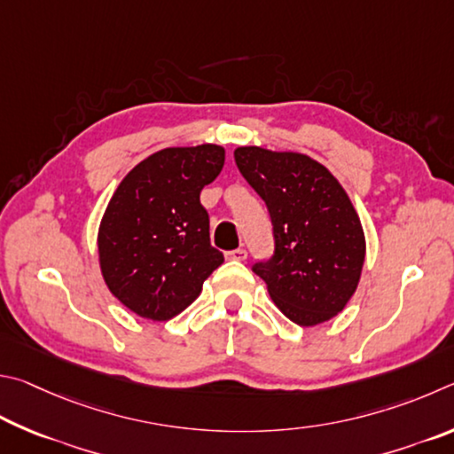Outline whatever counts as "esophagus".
Instances as JSON below:
<instances>
[{
    "label": "esophagus",
    "instance_id": "34e87169",
    "mask_svg": "<svg viewBox=\"0 0 454 454\" xmlns=\"http://www.w3.org/2000/svg\"><path fill=\"white\" fill-rule=\"evenodd\" d=\"M225 259H229V261H245V259H247V251H245V249L227 251L225 253Z\"/></svg>",
    "mask_w": 454,
    "mask_h": 454
}]
</instances>
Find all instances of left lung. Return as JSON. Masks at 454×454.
<instances>
[{"label":"left lung","instance_id":"obj_1","mask_svg":"<svg viewBox=\"0 0 454 454\" xmlns=\"http://www.w3.org/2000/svg\"><path fill=\"white\" fill-rule=\"evenodd\" d=\"M235 163L271 215L275 253L253 271L275 305L301 327L337 317L356 291L367 249L347 191L295 151L237 147Z\"/></svg>","mask_w":454,"mask_h":454}]
</instances>
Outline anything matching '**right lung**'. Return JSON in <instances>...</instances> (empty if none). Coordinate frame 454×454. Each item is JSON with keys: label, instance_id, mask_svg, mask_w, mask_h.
<instances>
[{"label": "right lung", "instance_id": "1", "mask_svg": "<svg viewBox=\"0 0 454 454\" xmlns=\"http://www.w3.org/2000/svg\"><path fill=\"white\" fill-rule=\"evenodd\" d=\"M223 163L225 149L213 143L167 147L135 165L109 199L98 233L101 275L143 319H173L223 263L199 201Z\"/></svg>", "mask_w": 454, "mask_h": 454}]
</instances>
